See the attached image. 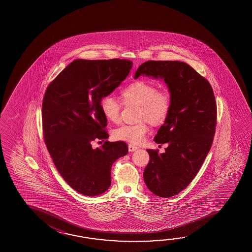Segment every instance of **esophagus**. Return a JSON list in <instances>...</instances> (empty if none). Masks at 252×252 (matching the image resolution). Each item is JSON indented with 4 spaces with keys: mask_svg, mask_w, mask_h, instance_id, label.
Instances as JSON below:
<instances>
[{
    "mask_svg": "<svg viewBox=\"0 0 252 252\" xmlns=\"http://www.w3.org/2000/svg\"><path fill=\"white\" fill-rule=\"evenodd\" d=\"M138 149H139V148H138L137 146H135V145H128V151H129V152H133V151L138 150Z\"/></svg>",
    "mask_w": 252,
    "mask_h": 252,
    "instance_id": "34e87169",
    "label": "esophagus"
}]
</instances>
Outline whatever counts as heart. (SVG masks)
I'll return each instance as SVG.
<instances>
[{
    "instance_id": "heart-1",
    "label": "heart",
    "mask_w": 252,
    "mask_h": 252,
    "mask_svg": "<svg viewBox=\"0 0 252 252\" xmlns=\"http://www.w3.org/2000/svg\"><path fill=\"white\" fill-rule=\"evenodd\" d=\"M121 101L124 105L139 106V120H146L151 125L158 126L164 124L171 111L170 94L165 90L158 91L154 84L145 80H136L124 88L120 93ZM101 112L103 117L113 124L120 121L121 104L111 95L102 98ZM146 122L134 125H123L113 130L114 139L139 144L149 132Z\"/></svg>"
}]
</instances>
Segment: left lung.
I'll return each mask as SVG.
<instances>
[{
    "label": "left lung",
    "instance_id": "8db88e82",
    "mask_svg": "<svg viewBox=\"0 0 252 252\" xmlns=\"http://www.w3.org/2000/svg\"><path fill=\"white\" fill-rule=\"evenodd\" d=\"M140 75L163 79L171 95L170 113L154 138L156 143H166L167 148L161 154L147 150L150 159L143 173L152 193L169 198L192 182L212 147L215 97L209 82L185 62L147 61L134 78Z\"/></svg>",
    "mask_w": 252,
    "mask_h": 252
}]
</instances>
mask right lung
<instances>
[{
	"label": "right lung",
	"mask_w": 252,
	"mask_h": 252,
	"mask_svg": "<svg viewBox=\"0 0 252 252\" xmlns=\"http://www.w3.org/2000/svg\"><path fill=\"white\" fill-rule=\"evenodd\" d=\"M131 67L128 59H75L45 93L43 134L48 152L64 181L84 195L107 191L113 163L128 153L124 141L105 140L96 149L91 143L109 138L101 101L121 85Z\"/></svg>",
	"instance_id": "add662e5"
}]
</instances>
